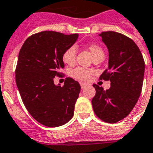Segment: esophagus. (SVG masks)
<instances>
[{
	"label": "esophagus",
	"mask_w": 153,
	"mask_h": 153,
	"mask_svg": "<svg viewBox=\"0 0 153 153\" xmlns=\"http://www.w3.org/2000/svg\"><path fill=\"white\" fill-rule=\"evenodd\" d=\"M80 86H81L82 89H84L86 86V85L85 83H83V82H80Z\"/></svg>",
	"instance_id": "34e87169"
}]
</instances>
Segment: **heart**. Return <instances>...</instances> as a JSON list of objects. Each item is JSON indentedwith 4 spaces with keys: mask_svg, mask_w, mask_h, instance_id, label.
I'll list each match as a JSON object with an SVG mask.
<instances>
[{
    "mask_svg": "<svg viewBox=\"0 0 153 153\" xmlns=\"http://www.w3.org/2000/svg\"><path fill=\"white\" fill-rule=\"evenodd\" d=\"M87 48L89 49V51H91L93 58H95L97 56H99V55H103L104 56V51H103L102 48L98 44H90V45L87 46ZM76 55V46L75 45H71L69 48H67L64 51V52L62 53V61L66 64L71 66L75 62ZM92 73H93V71L91 70L80 67H76V68L71 70L69 72L70 75L72 78L82 82L88 81Z\"/></svg>",
    "mask_w": 153,
    "mask_h": 153,
    "instance_id": "b5f03b06",
    "label": "heart"
}]
</instances>
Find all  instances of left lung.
Returning a JSON list of instances; mask_svg holds the SVG:
<instances>
[{"instance_id": "obj_1", "label": "left lung", "mask_w": 153, "mask_h": 153, "mask_svg": "<svg viewBox=\"0 0 153 153\" xmlns=\"http://www.w3.org/2000/svg\"><path fill=\"white\" fill-rule=\"evenodd\" d=\"M109 51V66L100 79L109 80L105 91L96 84L92 106L96 116L107 123H116L128 116L137 102L142 90L145 61L133 39L116 32L99 35Z\"/></svg>"}]
</instances>
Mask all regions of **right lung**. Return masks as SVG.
Masks as SVG:
<instances>
[{"label": "right lung", "mask_w": 153, "mask_h": 153, "mask_svg": "<svg viewBox=\"0 0 153 153\" xmlns=\"http://www.w3.org/2000/svg\"><path fill=\"white\" fill-rule=\"evenodd\" d=\"M78 37L44 31L28 37L19 52L16 82L21 99L32 117L48 127L62 126L74 115L81 86L71 78L56 86L54 78L64 67L62 53Z\"/></svg>", "instance_id": "right-lung-1"}]
</instances>
